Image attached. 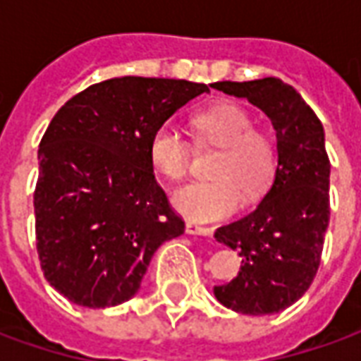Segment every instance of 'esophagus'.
I'll list each match as a JSON object with an SVG mask.
<instances>
[{
	"label": "esophagus",
	"mask_w": 361,
	"mask_h": 361,
	"mask_svg": "<svg viewBox=\"0 0 361 361\" xmlns=\"http://www.w3.org/2000/svg\"><path fill=\"white\" fill-rule=\"evenodd\" d=\"M185 232L188 234H199V235H212V230L211 226H201V224H197V222H188L185 224Z\"/></svg>",
	"instance_id": "34e87169"
}]
</instances>
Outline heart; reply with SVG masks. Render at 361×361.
Returning <instances> with one entry per match:
<instances>
[{
	"label": "heart",
	"instance_id": "1",
	"mask_svg": "<svg viewBox=\"0 0 361 361\" xmlns=\"http://www.w3.org/2000/svg\"><path fill=\"white\" fill-rule=\"evenodd\" d=\"M197 141L219 147L211 176L214 180L188 183L176 191V209L197 222H211L232 214L242 196L257 199L276 170L279 150L271 133L255 129V119L243 106L222 102L199 111L191 119ZM149 158L164 178L181 180L191 164V145L170 123L158 126L149 141Z\"/></svg>",
	"mask_w": 361,
	"mask_h": 361
}]
</instances>
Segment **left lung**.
Returning a JSON list of instances; mask_svg holds the SVG:
<instances>
[{
  "label": "left lung",
  "mask_w": 361,
  "mask_h": 361,
  "mask_svg": "<svg viewBox=\"0 0 361 361\" xmlns=\"http://www.w3.org/2000/svg\"><path fill=\"white\" fill-rule=\"evenodd\" d=\"M212 89L247 98L265 111L279 150L274 180L257 209L214 232L242 257L238 276L214 286V295L238 313H279L307 292L321 263L331 216L325 131L302 96L280 79L222 81Z\"/></svg>",
  "instance_id": "8db88e82"
}]
</instances>
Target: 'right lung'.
Instances as JSON below:
<instances>
[{
    "instance_id": "right-lung-1",
    "label": "right lung",
    "mask_w": 361,
    "mask_h": 361,
    "mask_svg": "<svg viewBox=\"0 0 361 361\" xmlns=\"http://www.w3.org/2000/svg\"><path fill=\"white\" fill-rule=\"evenodd\" d=\"M203 92V82L118 77L90 85L54 116L38 149L36 250L46 280L67 300L90 310L127 302L154 251L183 234L149 141Z\"/></svg>"
}]
</instances>
